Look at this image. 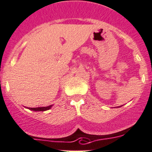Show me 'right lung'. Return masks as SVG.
<instances>
[{
    "label": "right lung",
    "mask_w": 152,
    "mask_h": 152,
    "mask_svg": "<svg viewBox=\"0 0 152 152\" xmlns=\"http://www.w3.org/2000/svg\"><path fill=\"white\" fill-rule=\"evenodd\" d=\"M53 105H49V106H47V107H37V108H29V109L30 110H32V111H47V110H49L50 109L51 107H52Z\"/></svg>",
    "instance_id": "1"
}]
</instances>
